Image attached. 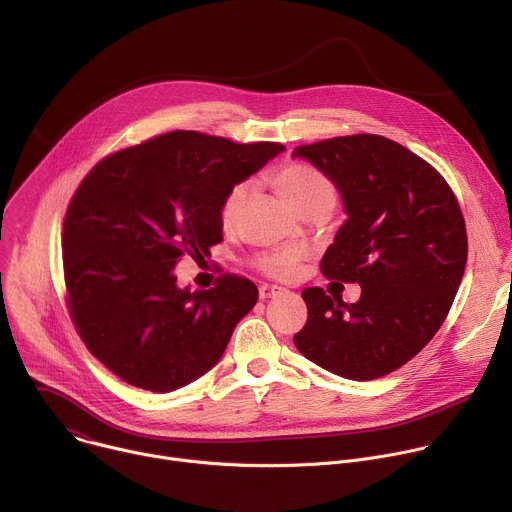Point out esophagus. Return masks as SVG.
<instances>
[{
	"instance_id": "esophagus-1",
	"label": "esophagus",
	"mask_w": 512,
	"mask_h": 512,
	"mask_svg": "<svg viewBox=\"0 0 512 512\" xmlns=\"http://www.w3.org/2000/svg\"><path fill=\"white\" fill-rule=\"evenodd\" d=\"M283 287H277V285H261L259 287V298L261 300H269V298H275V296H279V294H283Z\"/></svg>"
}]
</instances>
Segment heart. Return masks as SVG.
I'll return each mask as SVG.
<instances>
[{"label": "heart", "mask_w": 512, "mask_h": 512, "mask_svg": "<svg viewBox=\"0 0 512 512\" xmlns=\"http://www.w3.org/2000/svg\"><path fill=\"white\" fill-rule=\"evenodd\" d=\"M273 184L287 198V202L298 212H308L316 206L336 204L338 192L334 182L320 170L308 164H285L273 174ZM249 194V184L241 182L229 190L221 206V221L233 225L241 212V206ZM306 251L300 247H277L255 257V267L273 279L294 277L300 263L304 261Z\"/></svg>", "instance_id": "obj_1"}]
</instances>
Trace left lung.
<instances>
[{"instance_id":"8db88e82","label":"left lung","mask_w":512,"mask_h":512,"mask_svg":"<svg viewBox=\"0 0 512 512\" xmlns=\"http://www.w3.org/2000/svg\"><path fill=\"white\" fill-rule=\"evenodd\" d=\"M294 158L334 182L348 216L322 273L360 285L356 304L306 287L308 322L296 348L344 379L385 377L435 336L452 308L468 259L458 200L440 172L383 135L300 145Z\"/></svg>"}]
</instances>
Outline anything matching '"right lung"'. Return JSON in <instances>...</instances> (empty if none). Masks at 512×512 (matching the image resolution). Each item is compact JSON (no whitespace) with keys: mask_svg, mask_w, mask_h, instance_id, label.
<instances>
[{"mask_svg":"<svg viewBox=\"0 0 512 512\" xmlns=\"http://www.w3.org/2000/svg\"><path fill=\"white\" fill-rule=\"evenodd\" d=\"M283 150L172 131L107 156L81 182L62 231L68 310L119 379L170 393L221 360L257 304L255 283L223 275L190 291L174 267L223 241L225 196Z\"/></svg>","mask_w":512,"mask_h":512,"instance_id":"obj_1","label":"right lung"}]
</instances>
